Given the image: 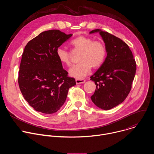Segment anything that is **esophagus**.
I'll return each instance as SVG.
<instances>
[{
    "label": "esophagus",
    "instance_id": "1",
    "mask_svg": "<svg viewBox=\"0 0 154 154\" xmlns=\"http://www.w3.org/2000/svg\"><path fill=\"white\" fill-rule=\"evenodd\" d=\"M85 80L84 79H76L75 80V82L77 84H81V83H85Z\"/></svg>",
    "mask_w": 154,
    "mask_h": 154
}]
</instances>
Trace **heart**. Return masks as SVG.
<instances>
[{"label": "heart", "instance_id": "heart-1", "mask_svg": "<svg viewBox=\"0 0 154 154\" xmlns=\"http://www.w3.org/2000/svg\"><path fill=\"white\" fill-rule=\"evenodd\" d=\"M70 45L75 51L80 52L78 60L80 61L69 69V74L74 78L81 79L88 74L92 67L97 69L103 63L106 49L104 44L99 41H94L92 38L79 36L70 42ZM58 60L67 66H70L71 61L70 53L62 48L56 51Z\"/></svg>", "mask_w": 154, "mask_h": 154}]
</instances>
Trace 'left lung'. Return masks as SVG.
<instances>
[{
	"instance_id": "left-lung-1",
	"label": "left lung",
	"mask_w": 154,
	"mask_h": 154,
	"mask_svg": "<svg viewBox=\"0 0 154 154\" xmlns=\"http://www.w3.org/2000/svg\"><path fill=\"white\" fill-rule=\"evenodd\" d=\"M99 32L105 42L106 57L99 69L91 76L96 88L91 97L99 108L107 110L121 103L127 97L136 73V62L128 46L120 38L100 29Z\"/></svg>"
}]
</instances>
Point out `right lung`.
I'll list each match as a JSON object with an SVG mask.
<instances>
[{
    "instance_id": "add662e5",
    "label": "right lung",
    "mask_w": 154,
    "mask_h": 154,
    "mask_svg": "<svg viewBox=\"0 0 154 154\" xmlns=\"http://www.w3.org/2000/svg\"><path fill=\"white\" fill-rule=\"evenodd\" d=\"M59 30L43 32L26 46L20 64L18 83L22 94L35 110L52 114L63 105L75 80L68 76L57 49L72 36Z\"/></svg>"
}]
</instances>
